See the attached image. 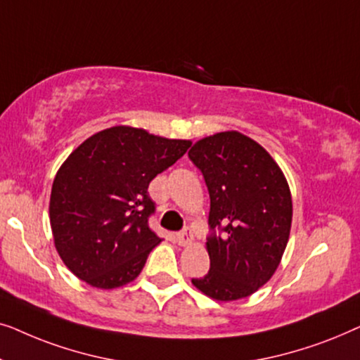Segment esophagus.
Here are the masks:
<instances>
[{"instance_id": "34e87169", "label": "esophagus", "mask_w": 360, "mask_h": 360, "mask_svg": "<svg viewBox=\"0 0 360 360\" xmlns=\"http://www.w3.org/2000/svg\"><path fill=\"white\" fill-rule=\"evenodd\" d=\"M176 239H179L180 245H190V244H193V240H195L193 233H191L190 228H186L181 231V233L176 234Z\"/></svg>"}]
</instances>
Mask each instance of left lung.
Segmentation results:
<instances>
[{"label":"left lung","instance_id":"obj_1","mask_svg":"<svg viewBox=\"0 0 360 360\" xmlns=\"http://www.w3.org/2000/svg\"><path fill=\"white\" fill-rule=\"evenodd\" d=\"M190 159L210 191V270L191 283L216 302L248 298L278 269L292 228V193L274 157L239 131L196 141Z\"/></svg>","mask_w":360,"mask_h":360}]
</instances>
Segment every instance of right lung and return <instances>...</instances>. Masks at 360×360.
<instances>
[{"label": "right lung", "mask_w": 360, "mask_h": 360, "mask_svg": "<svg viewBox=\"0 0 360 360\" xmlns=\"http://www.w3.org/2000/svg\"><path fill=\"white\" fill-rule=\"evenodd\" d=\"M191 141L142 127L112 126L83 141L57 170L49 218L67 269L100 290L137 278L162 239L149 228V184L174 165Z\"/></svg>", "instance_id": "obj_1"}]
</instances>
